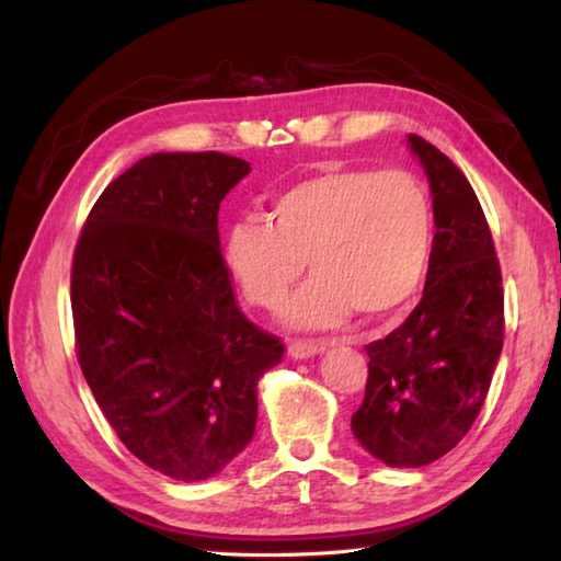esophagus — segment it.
<instances>
[{"label": "esophagus", "mask_w": 561, "mask_h": 561, "mask_svg": "<svg viewBox=\"0 0 561 561\" xmlns=\"http://www.w3.org/2000/svg\"><path fill=\"white\" fill-rule=\"evenodd\" d=\"M325 347L320 342L311 340H291L289 342V356L291 359H311L318 352H323Z\"/></svg>", "instance_id": "obj_1"}]
</instances>
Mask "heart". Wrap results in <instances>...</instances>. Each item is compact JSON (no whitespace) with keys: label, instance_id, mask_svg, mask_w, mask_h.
I'll return each instance as SVG.
<instances>
[{"label":"heart","instance_id":"obj_1","mask_svg":"<svg viewBox=\"0 0 561 561\" xmlns=\"http://www.w3.org/2000/svg\"><path fill=\"white\" fill-rule=\"evenodd\" d=\"M434 221L424 185L408 171L323 169L284 187L267 221L248 217L224 233L221 257L248 304L277 311L304 260L313 279L294 301L299 328H335L408 306L432 262Z\"/></svg>","mask_w":561,"mask_h":561}]
</instances>
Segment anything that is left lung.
<instances>
[{
  "mask_svg": "<svg viewBox=\"0 0 561 561\" xmlns=\"http://www.w3.org/2000/svg\"><path fill=\"white\" fill-rule=\"evenodd\" d=\"M408 145L434 197L432 262L408 320L366 344V396L352 414L356 440L390 468H422L460 444L504 344L502 267L480 199L446 153L416 135Z\"/></svg>",
  "mask_w": 561,
  "mask_h": 561,
  "instance_id": "left-lung-1",
  "label": "left lung"
}]
</instances>
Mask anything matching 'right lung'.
I'll return each mask as SVG.
<instances>
[{
  "mask_svg": "<svg viewBox=\"0 0 561 561\" xmlns=\"http://www.w3.org/2000/svg\"><path fill=\"white\" fill-rule=\"evenodd\" d=\"M250 163L151 153L103 190L71 262L77 359L127 450L181 482L255 434L257 380L284 356L236 304L219 205Z\"/></svg>",
  "mask_w": 561,
  "mask_h": 561,
  "instance_id": "1",
  "label": "right lung"
}]
</instances>
